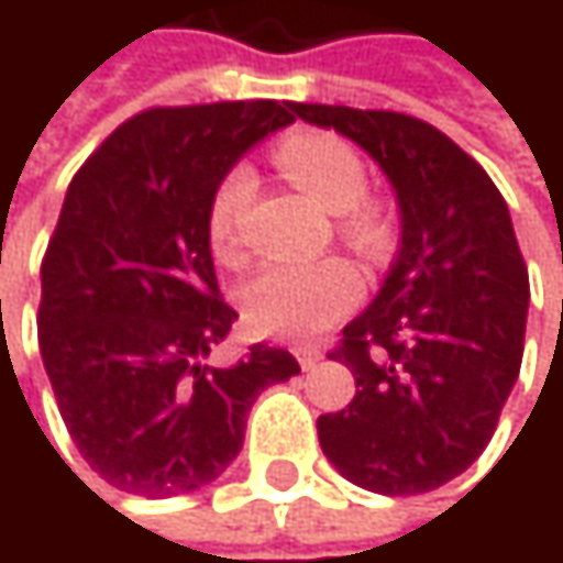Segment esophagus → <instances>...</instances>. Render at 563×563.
Instances as JSON below:
<instances>
[{"label": "esophagus", "instance_id": "1", "mask_svg": "<svg viewBox=\"0 0 563 563\" xmlns=\"http://www.w3.org/2000/svg\"><path fill=\"white\" fill-rule=\"evenodd\" d=\"M296 358H299L302 372H309V368H316V365H319L322 352H319V349H296Z\"/></svg>", "mask_w": 563, "mask_h": 563}]
</instances>
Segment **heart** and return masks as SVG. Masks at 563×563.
<instances>
[{
	"label": "heart",
	"mask_w": 563,
	"mask_h": 563,
	"mask_svg": "<svg viewBox=\"0 0 563 563\" xmlns=\"http://www.w3.org/2000/svg\"><path fill=\"white\" fill-rule=\"evenodd\" d=\"M274 163L325 211H339V238L358 251L375 254L385 244V211L365 198L368 166L362 153L329 130H296L274 150ZM257 178L247 163L221 172L205 208L208 244L221 261L241 254V221L254 198ZM362 296V283L345 261H322L309 267L271 264L241 286L244 322L257 335L283 342H312L342 322Z\"/></svg>",
	"instance_id": "heart-1"
}]
</instances>
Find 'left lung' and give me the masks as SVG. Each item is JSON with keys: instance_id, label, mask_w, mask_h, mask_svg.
Segmentation results:
<instances>
[{"instance_id": "obj_1", "label": "left lung", "mask_w": 563, "mask_h": 563, "mask_svg": "<svg viewBox=\"0 0 563 563\" xmlns=\"http://www.w3.org/2000/svg\"><path fill=\"white\" fill-rule=\"evenodd\" d=\"M368 150L400 201V254L329 358L355 397L319 443L355 486L417 496L456 479L493 440L521 368L528 267L506 198L446 133L397 110L292 103Z\"/></svg>"}]
</instances>
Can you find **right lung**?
I'll return each instance as SVG.
<instances>
[{"label":"right lung","mask_w":563,"mask_h":563,"mask_svg":"<svg viewBox=\"0 0 563 563\" xmlns=\"http://www.w3.org/2000/svg\"><path fill=\"white\" fill-rule=\"evenodd\" d=\"M289 100L150 107L77 169L42 257L38 345L64 427L110 486L159 499L218 479L257 394L299 372L264 342L208 355L221 299L205 208L221 172L292 123Z\"/></svg>","instance_id":"obj_1"}]
</instances>
